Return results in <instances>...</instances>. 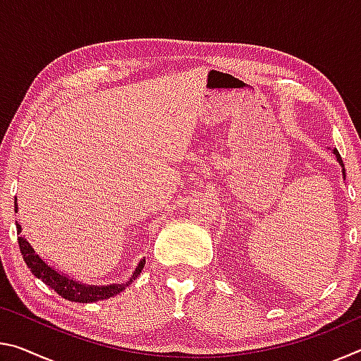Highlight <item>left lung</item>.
I'll return each instance as SVG.
<instances>
[{"instance_id":"left-lung-1","label":"left lung","mask_w":361,"mask_h":361,"mask_svg":"<svg viewBox=\"0 0 361 361\" xmlns=\"http://www.w3.org/2000/svg\"><path fill=\"white\" fill-rule=\"evenodd\" d=\"M333 152L336 154V159H338V162L341 164V167H342V176H344V178H345V169H344V162H342V157H341V154L338 152V149H333Z\"/></svg>"}]
</instances>
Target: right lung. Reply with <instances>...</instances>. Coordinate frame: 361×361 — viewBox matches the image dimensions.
Listing matches in <instances>:
<instances>
[{"mask_svg":"<svg viewBox=\"0 0 361 361\" xmlns=\"http://www.w3.org/2000/svg\"><path fill=\"white\" fill-rule=\"evenodd\" d=\"M14 210L17 212V197L14 200ZM16 226H17V234H20L22 226L19 223H16ZM17 240H19L23 261L27 262V266L30 271H32L33 276L41 279L49 288H52L54 291L59 293V296L75 302H97V301H103V299L119 295L122 290H126L127 286H129L133 280L140 276V272H142L145 267V259L140 261L135 272H133L132 277L124 283H116V285H108V286L85 285L81 282H76V280L70 279L68 276H65V274H60L59 271H56V269L49 266L47 262L42 261L41 256L35 253L33 247L30 245L25 237L20 235Z\"/></svg>","mask_w":361,"mask_h":361,"instance_id":"1","label":"right lung"}]
</instances>
